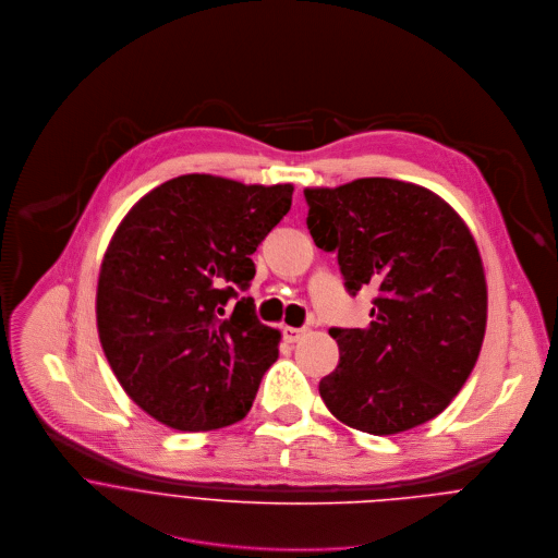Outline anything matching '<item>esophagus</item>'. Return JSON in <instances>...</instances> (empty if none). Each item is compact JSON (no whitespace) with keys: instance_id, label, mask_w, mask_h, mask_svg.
<instances>
[{"instance_id":"obj_1","label":"esophagus","mask_w":558,"mask_h":558,"mask_svg":"<svg viewBox=\"0 0 558 558\" xmlns=\"http://www.w3.org/2000/svg\"><path fill=\"white\" fill-rule=\"evenodd\" d=\"M305 333V329H296V327H286L283 329V340L286 342H290V344H294V342H299L301 340V336Z\"/></svg>"}]
</instances>
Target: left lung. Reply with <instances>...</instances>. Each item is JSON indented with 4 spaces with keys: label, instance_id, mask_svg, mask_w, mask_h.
Wrapping results in <instances>:
<instances>
[{
    "label": "left lung",
    "instance_id": "left-lung-1",
    "mask_svg": "<svg viewBox=\"0 0 558 558\" xmlns=\"http://www.w3.org/2000/svg\"><path fill=\"white\" fill-rule=\"evenodd\" d=\"M307 229L344 288H374L366 329H329L340 364L318 389L344 424L393 435L439 415L474 371L487 283L461 216L426 187L366 178L307 187Z\"/></svg>",
    "mask_w": 558,
    "mask_h": 558
}]
</instances>
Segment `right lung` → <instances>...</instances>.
Wrapping results in <instances>:
<instances>
[{
    "label": "right lung",
    "mask_w": 558,
    "mask_h": 558,
    "mask_svg": "<svg viewBox=\"0 0 558 558\" xmlns=\"http://www.w3.org/2000/svg\"><path fill=\"white\" fill-rule=\"evenodd\" d=\"M292 192L182 175L145 194L114 231L97 286L99 340L121 387L158 422L196 433L248 413L281 333L240 292Z\"/></svg>",
    "instance_id": "obj_1"
}]
</instances>
